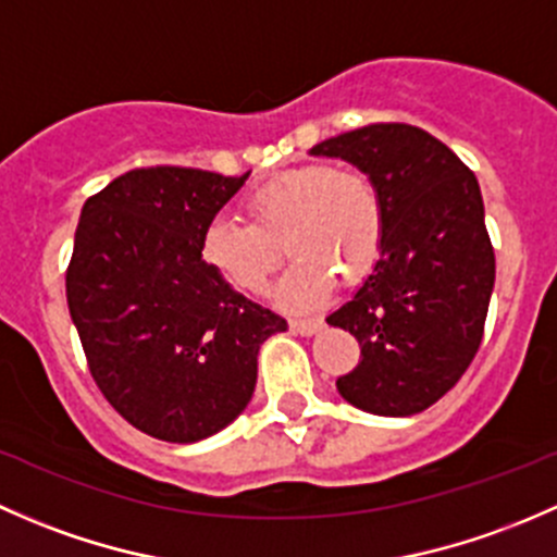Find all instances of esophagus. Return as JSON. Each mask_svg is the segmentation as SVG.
Instances as JSON below:
<instances>
[{
	"instance_id": "esophagus-1",
	"label": "esophagus",
	"mask_w": 557,
	"mask_h": 557,
	"mask_svg": "<svg viewBox=\"0 0 557 557\" xmlns=\"http://www.w3.org/2000/svg\"><path fill=\"white\" fill-rule=\"evenodd\" d=\"M289 326L300 335H313V332L321 330V319H306V317H292Z\"/></svg>"
}]
</instances>
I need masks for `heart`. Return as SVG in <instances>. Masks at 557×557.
Wrapping results in <instances>:
<instances>
[{
	"mask_svg": "<svg viewBox=\"0 0 557 557\" xmlns=\"http://www.w3.org/2000/svg\"><path fill=\"white\" fill-rule=\"evenodd\" d=\"M246 220L214 216L206 225L203 260L244 292H262L284 246L295 262L281 297L297 306L326 295L332 278L351 284L375 262L383 240V198L372 176L354 165L306 163L281 171L240 200Z\"/></svg>",
	"mask_w": 557,
	"mask_h": 557,
	"instance_id": "obj_1",
	"label": "heart"
}]
</instances>
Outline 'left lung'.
<instances>
[{
    "instance_id": "left-lung-1",
    "label": "left lung",
    "mask_w": 557,
    "mask_h": 557,
    "mask_svg": "<svg viewBox=\"0 0 557 557\" xmlns=\"http://www.w3.org/2000/svg\"><path fill=\"white\" fill-rule=\"evenodd\" d=\"M359 165L383 198L381 257L326 317L359 341L337 392L375 416H412L450 392L480 351L496 281L478 176L407 123H372L311 150Z\"/></svg>"
}]
</instances>
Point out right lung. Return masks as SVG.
<instances>
[{
  "label": "right lung",
  "mask_w": 557,
  "mask_h": 557,
  "mask_svg": "<svg viewBox=\"0 0 557 557\" xmlns=\"http://www.w3.org/2000/svg\"><path fill=\"white\" fill-rule=\"evenodd\" d=\"M246 176L147 165L79 214L66 302L88 370L131 426L165 443L225 429L255 392L260 343L286 330L200 255L206 225Z\"/></svg>",
  "instance_id": "1"
}]
</instances>
